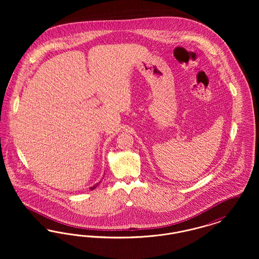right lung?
<instances>
[{"label": "right lung", "mask_w": 259, "mask_h": 259, "mask_svg": "<svg viewBox=\"0 0 259 259\" xmlns=\"http://www.w3.org/2000/svg\"><path fill=\"white\" fill-rule=\"evenodd\" d=\"M101 183V182H100ZM100 183H98V184H95V185H93V186H91V187H89V189L90 190H93V189H95L97 186H98L99 185H100Z\"/></svg>", "instance_id": "right-lung-1"}]
</instances>
